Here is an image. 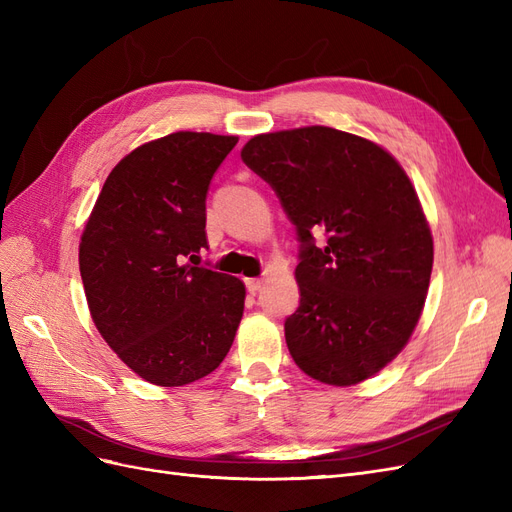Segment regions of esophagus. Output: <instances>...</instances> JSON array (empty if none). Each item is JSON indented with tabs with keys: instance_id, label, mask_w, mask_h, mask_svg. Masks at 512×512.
<instances>
[{
	"instance_id": "34e87169",
	"label": "esophagus",
	"mask_w": 512,
	"mask_h": 512,
	"mask_svg": "<svg viewBox=\"0 0 512 512\" xmlns=\"http://www.w3.org/2000/svg\"><path fill=\"white\" fill-rule=\"evenodd\" d=\"M262 282H265V280H262V277H247L245 286H247V290H250V292H258L262 288Z\"/></svg>"
}]
</instances>
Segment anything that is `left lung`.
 <instances>
[{
	"label": "left lung",
	"mask_w": 512,
	"mask_h": 512,
	"mask_svg": "<svg viewBox=\"0 0 512 512\" xmlns=\"http://www.w3.org/2000/svg\"><path fill=\"white\" fill-rule=\"evenodd\" d=\"M241 160L271 185L301 243V299L284 322L294 363L333 386L374 376L408 344L433 265L404 168L376 143L324 126L258 134Z\"/></svg>",
	"instance_id": "8db88e82"
}]
</instances>
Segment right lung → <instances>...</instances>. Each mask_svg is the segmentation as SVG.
I'll return each mask as SVG.
<instances>
[{
    "instance_id": "right-lung-1",
    "label": "right lung",
    "mask_w": 512,
    "mask_h": 512,
    "mask_svg": "<svg viewBox=\"0 0 512 512\" xmlns=\"http://www.w3.org/2000/svg\"><path fill=\"white\" fill-rule=\"evenodd\" d=\"M237 136L175 132L128 153L104 181L81 237L79 265L100 335L158 386L205 378L243 316L237 277L198 267L207 192Z\"/></svg>"
}]
</instances>
